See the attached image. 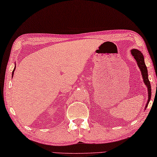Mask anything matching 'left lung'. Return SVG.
Returning <instances> with one entry per match:
<instances>
[{
  "mask_svg": "<svg viewBox=\"0 0 157 157\" xmlns=\"http://www.w3.org/2000/svg\"><path fill=\"white\" fill-rule=\"evenodd\" d=\"M131 55H132V57L135 58V59L136 60V62H137V64L140 68L141 75H142V78H143V81L144 84L146 85V86L147 87V95H148V99H147V103L146 105V106H145V109H146L147 106V105L150 100V98H151V86H150V82L149 81L148 79V75H147V67L146 66V63L144 62V57L142 53H141V51H139L137 49H132L131 51Z\"/></svg>",
  "mask_w": 157,
  "mask_h": 157,
  "instance_id": "1",
  "label": "left lung"
}]
</instances>
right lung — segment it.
<instances>
[{"instance_id": "1", "label": "right lung", "mask_w": 157, "mask_h": 157, "mask_svg": "<svg viewBox=\"0 0 157 157\" xmlns=\"http://www.w3.org/2000/svg\"><path fill=\"white\" fill-rule=\"evenodd\" d=\"M15 65H16V63H15ZM15 70H16V66H15V67H14V69H13V72H12V77H13V73H14V71H15Z\"/></svg>"}]
</instances>
